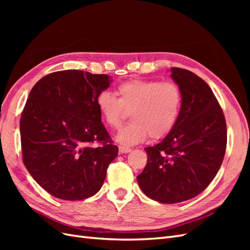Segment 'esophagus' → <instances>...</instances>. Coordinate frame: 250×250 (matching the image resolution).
I'll list each match as a JSON object with an SVG mask.
<instances>
[{"instance_id": "obj_1", "label": "esophagus", "mask_w": 250, "mask_h": 250, "mask_svg": "<svg viewBox=\"0 0 250 250\" xmlns=\"http://www.w3.org/2000/svg\"><path fill=\"white\" fill-rule=\"evenodd\" d=\"M130 151H131L130 148L124 147V146H119V152H120L121 154H123V153H129Z\"/></svg>"}]
</instances>
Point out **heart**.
I'll return each instance as SVG.
<instances>
[{
    "mask_svg": "<svg viewBox=\"0 0 250 250\" xmlns=\"http://www.w3.org/2000/svg\"><path fill=\"white\" fill-rule=\"evenodd\" d=\"M118 98L107 90L97 95L96 106L109 127L118 128L131 110L132 122L116 134V141L125 146L143 143L149 135L163 139L174 129L180 116L183 97L177 84L170 81L130 79L116 88Z\"/></svg>",
    "mask_w": 250,
    "mask_h": 250,
    "instance_id": "1",
    "label": "heart"
}]
</instances>
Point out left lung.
Segmentation results:
<instances>
[{
    "mask_svg": "<svg viewBox=\"0 0 250 250\" xmlns=\"http://www.w3.org/2000/svg\"><path fill=\"white\" fill-rule=\"evenodd\" d=\"M183 104L174 129L155 146L138 184L149 198L178 203L200 194L221 167L226 149L223 111L208 83L194 73L171 67Z\"/></svg>",
    "mask_w": 250,
    "mask_h": 250,
    "instance_id": "8db88e82",
    "label": "left lung"
}]
</instances>
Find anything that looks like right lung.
Returning a JSON list of instances; mask_svg holds the SVG:
<instances>
[{"instance_id":"obj_1","label":"right lung","mask_w":250,"mask_h":250,"mask_svg":"<svg viewBox=\"0 0 250 250\" xmlns=\"http://www.w3.org/2000/svg\"><path fill=\"white\" fill-rule=\"evenodd\" d=\"M110 82L105 74L59 71L42 77L28 96L20 122L22 162L56 198L82 200L98 193L118 155L96 106ZM95 141L102 146H92Z\"/></svg>"}]
</instances>
